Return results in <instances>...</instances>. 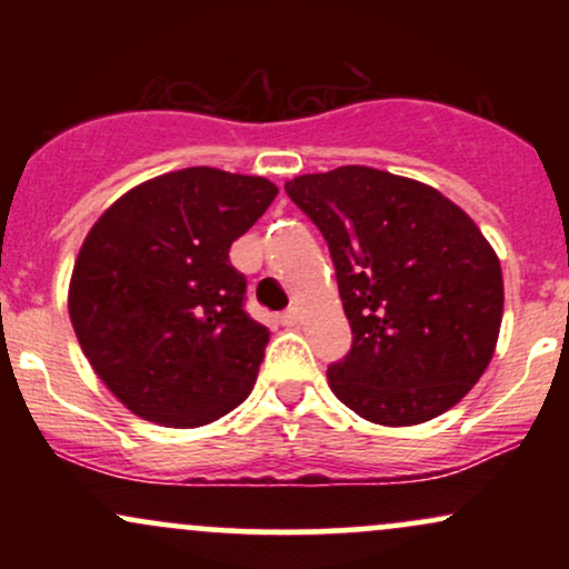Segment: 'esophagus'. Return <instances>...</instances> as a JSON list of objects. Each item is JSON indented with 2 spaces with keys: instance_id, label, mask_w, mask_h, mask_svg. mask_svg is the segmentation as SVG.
Returning a JSON list of instances; mask_svg holds the SVG:
<instances>
[{
  "instance_id": "obj_1",
  "label": "esophagus",
  "mask_w": 569,
  "mask_h": 569,
  "mask_svg": "<svg viewBox=\"0 0 569 569\" xmlns=\"http://www.w3.org/2000/svg\"><path fill=\"white\" fill-rule=\"evenodd\" d=\"M299 321H302V310H299V307H291V310H286L283 316H280V323L283 326H297Z\"/></svg>"
}]
</instances>
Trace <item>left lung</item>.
<instances>
[{
  "label": "left lung",
  "mask_w": 569,
  "mask_h": 569,
  "mask_svg": "<svg viewBox=\"0 0 569 569\" xmlns=\"http://www.w3.org/2000/svg\"><path fill=\"white\" fill-rule=\"evenodd\" d=\"M329 243L350 352L329 388L377 426L452 409L492 361L502 321L500 259L439 189L367 166L286 181Z\"/></svg>",
  "instance_id": "left-lung-1"
}]
</instances>
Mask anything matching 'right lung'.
<instances>
[{
  "label": "right lung",
  "mask_w": 569,
  "mask_h": 569,
  "mask_svg": "<svg viewBox=\"0 0 569 569\" xmlns=\"http://www.w3.org/2000/svg\"><path fill=\"white\" fill-rule=\"evenodd\" d=\"M278 187L184 168L133 187L88 232L69 316L90 367L133 415L198 428L246 401L270 331L246 312L230 246Z\"/></svg>",
  "instance_id": "right-lung-1"
}]
</instances>
